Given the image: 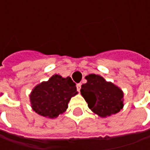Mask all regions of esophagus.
<instances>
[{
	"label": "esophagus",
	"mask_w": 150,
	"mask_h": 150,
	"mask_svg": "<svg viewBox=\"0 0 150 150\" xmlns=\"http://www.w3.org/2000/svg\"><path fill=\"white\" fill-rule=\"evenodd\" d=\"M81 85H82L81 83L77 84V89H78V92H79V91H80V89H81Z\"/></svg>",
	"instance_id": "obj_1"
}]
</instances>
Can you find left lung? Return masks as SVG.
Returning a JSON list of instances; mask_svg holds the SVG:
<instances>
[{
  "label": "left lung",
  "mask_w": 150,
  "mask_h": 150,
  "mask_svg": "<svg viewBox=\"0 0 150 150\" xmlns=\"http://www.w3.org/2000/svg\"><path fill=\"white\" fill-rule=\"evenodd\" d=\"M81 94L93 112L102 118L118 112L124 107V93L111 82L96 74L86 76Z\"/></svg>",
  "instance_id": "8db88e82"
}]
</instances>
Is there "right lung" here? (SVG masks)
<instances>
[{
    "label": "right lung",
    "mask_w": 150,
    "mask_h": 150,
    "mask_svg": "<svg viewBox=\"0 0 150 150\" xmlns=\"http://www.w3.org/2000/svg\"><path fill=\"white\" fill-rule=\"evenodd\" d=\"M77 93L76 83L72 78L55 74L33 88L30 101L32 109L39 115L55 118L66 111L71 98Z\"/></svg>",
    "instance_id": "1"
}]
</instances>
